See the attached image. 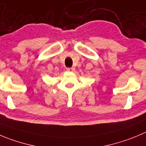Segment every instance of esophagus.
I'll return each mask as SVG.
<instances>
[{
	"mask_svg": "<svg viewBox=\"0 0 146 146\" xmlns=\"http://www.w3.org/2000/svg\"><path fill=\"white\" fill-rule=\"evenodd\" d=\"M66 70L68 71V72H74L75 71V68L74 67H70V68H66Z\"/></svg>",
	"mask_w": 146,
	"mask_h": 146,
	"instance_id": "obj_1",
	"label": "esophagus"
}]
</instances>
